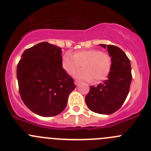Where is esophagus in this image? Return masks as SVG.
<instances>
[{"label": "esophagus", "mask_w": 151, "mask_h": 151, "mask_svg": "<svg viewBox=\"0 0 151 151\" xmlns=\"http://www.w3.org/2000/svg\"><path fill=\"white\" fill-rule=\"evenodd\" d=\"M74 84H75L76 86H78L79 84H80V81H79V80H74Z\"/></svg>", "instance_id": "1"}]
</instances>
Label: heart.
I'll list each match as a JSON object with an SVG mask.
<instances>
[{
	"instance_id": "obj_1",
	"label": "heart",
	"mask_w": 151,
	"mask_h": 151,
	"mask_svg": "<svg viewBox=\"0 0 151 151\" xmlns=\"http://www.w3.org/2000/svg\"><path fill=\"white\" fill-rule=\"evenodd\" d=\"M112 58L109 53L98 49H88L76 51L74 55L65 53L62 58L64 69L71 75L78 70L81 65L83 68L75 74L80 80L101 82L107 78L112 68Z\"/></svg>"
}]
</instances>
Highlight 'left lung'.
I'll use <instances>...</instances> for the list:
<instances>
[{
	"mask_svg": "<svg viewBox=\"0 0 151 151\" xmlns=\"http://www.w3.org/2000/svg\"><path fill=\"white\" fill-rule=\"evenodd\" d=\"M107 47L112 58V68L108 79L98 86H90L85 101L93 112L103 115L112 114L122 107L129 91L132 74L129 58L118 47L102 45Z\"/></svg>",
	"mask_w": 151,
	"mask_h": 151,
	"instance_id": "left-lung-1",
	"label": "left lung"
}]
</instances>
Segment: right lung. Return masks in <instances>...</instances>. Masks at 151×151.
<instances>
[{
	"label": "right lung",
	"instance_id": "add662e5",
	"mask_svg": "<svg viewBox=\"0 0 151 151\" xmlns=\"http://www.w3.org/2000/svg\"><path fill=\"white\" fill-rule=\"evenodd\" d=\"M62 50L47 42L22 53L17 65L18 91L24 104L34 113L52 117L63 112L74 80L63 68Z\"/></svg>",
	"mask_w": 151,
	"mask_h": 151
}]
</instances>
